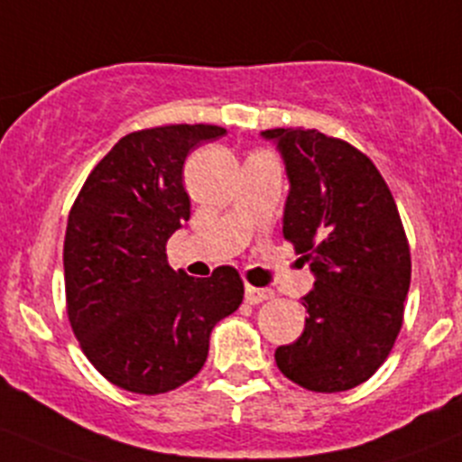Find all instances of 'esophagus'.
Segmentation results:
<instances>
[{
    "label": "esophagus",
    "instance_id": "esophagus-1",
    "mask_svg": "<svg viewBox=\"0 0 462 462\" xmlns=\"http://www.w3.org/2000/svg\"><path fill=\"white\" fill-rule=\"evenodd\" d=\"M274 292L270 288H256V285H245V301L247 304H263V301L272 300Z\"/></svg>",
    "mask_w": 462,
    "mask_h": 462
}]
</instances>
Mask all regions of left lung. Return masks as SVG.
Segmentation results:
<instances>
[{
	"mask_svg": "<svg viewBox=\"0 0 462 462\" xmlns=\"http://www.w3.org/2000/svg\"><path fill=\"white\" fill-rule=\"evenodd\" d=\"M290 181L283 236L315 285L304 333L276 349L279 370L313 393H342L388 358L411 288V249L374 162L315 129H267Z\"/></svg>",
	"mask_w": 462,
	"mask_h": 462,
	"instance_id": "obj_1",
	"label": "left lung"
}]
</instances>
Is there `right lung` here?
Returning a JSON list of instances; mask_svg holds the SVG:
<instances>
[{
    "mask_svg": "<svg viewBox=\"0 0 462 462\" xmlns=\"http://www.w3.org/2000/svg\"><path fill=\"white\" fill-rule=\"evenodd\" d=\"M226 131L170 125L125 135L83 183L68 217V318L104 379L161 394L204 367L210 331L243 304V279L222 265L208 279L174 272L165 245L190 219L183 162Z\"/></svg>",
    "mask_w": 462,
    "mask_h": 462,
    "instance_id": "obj_1",
    "label": "right lung"
}]
</instances>
